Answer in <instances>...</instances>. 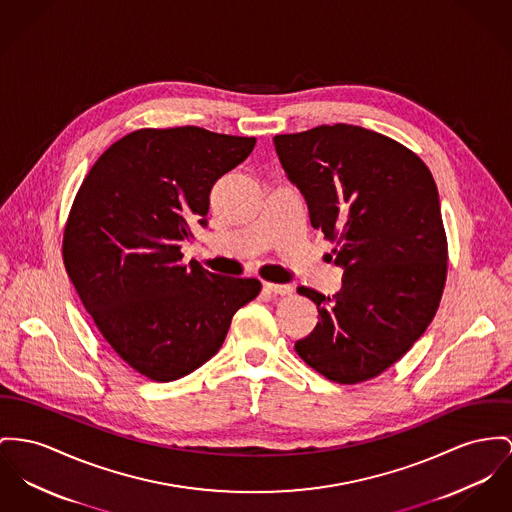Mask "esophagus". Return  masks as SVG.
Returning <instances> with one entry per match:
<instances>
[{"label": "esophagus", "mask_w": 512, "mask_h": 512, "mask_svg": "<svg viewBox=\"0 0 512 512\" xmlns=\"http://www.w3.org/2000/svg\"><path fill=\"white\" fill-rule=\"evenodd\" d=\"M264 289L270 291L273 295H281V297L293 293V287H291V285H279V283H264Z\"/></svg>", "instance_id": "obj_1"}]
</instances>
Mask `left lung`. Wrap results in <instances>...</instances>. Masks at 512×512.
<instances>
[{
  "mask_svg": "<svg viewBox=\"0 0 512 512\" xmlns=\"http://www.w3.org/2000/svg\"><path fill=\"white\" fill-rule=\"evenodd\" d=\"M273 143L343 268L332 297L297 289L320 318L295 351L332 382L375 378L423 336L443 297L448 244L433 174L406 145L361 126H318Z\"/></svg>",
  "mask_w": 512,
  "mask_h": 512,
  "instance_id": "obj_1",
  "label": "left lung"
}]
</instances>
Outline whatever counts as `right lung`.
Here are the masks:
<instances>
[{"mask_svg":"<svg viewBox=\"0 0 512 512\" xmlns=\"http://www.w3.org/2000/svg\"><path fill=\"white\" fill-rule=\"evenodd\" d=\"M256 137L204 128H143L112 143L69 209L62 256L99 332L139 375L171 382L223 345L235 312L258 297L252 277L184 264L190 225L207 223L213 184Z\"/></svg>","mask_w":512,"mask_h":512,"instance_id":"1","label":"right lung"}]
</instances>
